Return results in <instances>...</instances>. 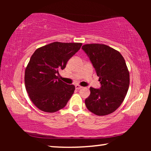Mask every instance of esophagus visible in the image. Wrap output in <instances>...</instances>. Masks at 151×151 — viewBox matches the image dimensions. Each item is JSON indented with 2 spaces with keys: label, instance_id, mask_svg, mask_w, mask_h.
Masks as SVG:
<instances>
[{
  "label": "esophagus",
  "instance_id": "esophagus-1",
  "mask_svg": "<svg viewBox=\"0 0 151 151\" xmlns=\"http://www.w3.org/2000/svg\"><path fill=\"white\" fill-rule=\"evenodd\" d=\"M75 87H76V89H77V90H79V89H80V88H82V86H80V85H76L75 86Z\"/></svg>",
  "mask_w": 151,
  "mask_h": 151
}]
</instances>
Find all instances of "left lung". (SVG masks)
I'll return each instance as SVG.
<instances>
[{
  "mask_svg": "<svg viewBox=\"0 0 151 151\" xmlns=\"http://www.w3.org/2000/svg\"><path fill=\"white\" fill-rule=\"evenodd\" d=\"M89 58L99 77L100 88H90L85 100L86 108L97 115H106L116 110L124 100L130 78L126 62L121 53L101 44L84 45L82 47Z\"/></svg>",
  "mask_w": 151,
  "mask_h": 151,
  "instance_id": "obj_1",
  "label": "left lung"
}]
</instances>
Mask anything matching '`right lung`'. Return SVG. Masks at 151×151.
Masks as SVG:
<instances>
[{
  "label": "right lung",
  "mask_w": 151,
  "mask_h": 151,
  "mask_svg": "<svg viewBox=\"0 0 151 151\" xmlns=\"http://www.w3.org/2000/svg\"><path fill=\"white\" fill-rule=\"evenodd\" d=\"M82 43L55 42L37 49L31 57L24 73L27 92L40 110L53 113L64 108L75 86L59 79V70L80 50Z\"/></svg>",
  "instance_id": "obj_1"
}]
</instances>
